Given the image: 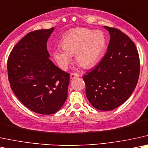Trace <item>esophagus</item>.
Wrapping results in <instances>:
<instances>
[{"mask_svg": "<svg viewBox=\"0 0 148 148\" xmlns=\"http://www.w3.org/2000/svg\"><path fill=\"white\" fill-rule=\"evenodd\" d=\"M78 76H79V74H78V73H72V74H70V78H72V79H74V78H78Z\"/></svg>", "mask_w": 148, "mask_h": 148, "instance_id": "obj_1", "label": "esophagus"}]
</instances>
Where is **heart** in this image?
<instances>
[{
  "label": "heart",
  "mask_w": 148,
  "mask_h": 148,
  "mask_svg": "<svg viewBox=\"0 0 148 148\" xmlns=\"http://www.w3.org/2000/svg\"><path fill=\"white\" fill-rule=\"evenodd\" d=\"M106 38L102 31L77 28L68 31L61 40V48L52 50V55L62 70L68 68L72 56L84 68L97 64L106 48Z\"/></svg>",
  "instance_id": "heart-1"
}]
</instances>
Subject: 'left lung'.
<instances>
[{"mask_svg": "<svg viewBox=\"0 0 148 148\" xmlns=\"http://www.w3.org/2000/svg\"><path fill=\"white\" fill-rule=\"evenodd\" d=\"M104 28L110 34L107 52L96 68L83 76L86 96L100 111H111L124 103L135 89L140 63L133 42L119 30Z\"/></svg>", "mask_w": 148, "mask_h": 148, "instance_id": "1", "label": "left lung"}]
</instances>
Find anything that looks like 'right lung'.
I'll return each instance as SVG.
<instances>
[{
    "label": "right lung",
    "mask_w": 148,
    "mask_h": 148,
    "mask_svg": "<svg viewBox=\"0 0 148 148\" xmlns=\"http://www.w3.org/2000/svg\"><path fill=\"white\" fill-rule=\"evenodd\" d=\"M55 28L33 31L17 44L7 61L9 81L17 98L35 113L50 115L68 97L70 74L50 59L47 42Z\"/></svg>",
    "instance_id": "right-lung-1"
}]
</instances>
